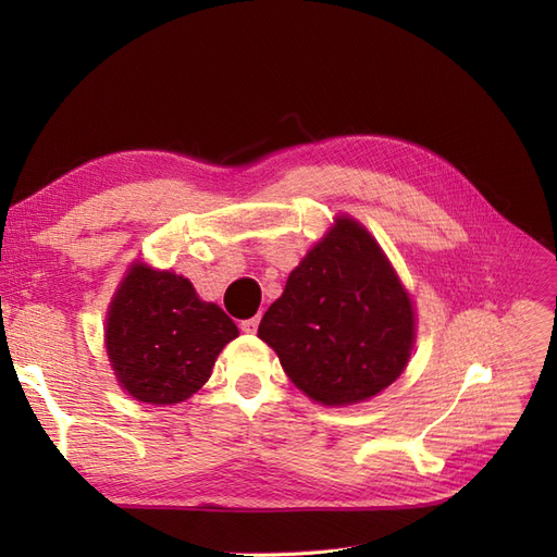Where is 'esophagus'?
<instances>
[{
    "mask_svg": "<svg viewBox=\"0 0 557 557\" xmlns=\"http://www.w3.org/2000/svg\"><path fill=\"white\" fill-rule=\"evenodd\" d=\"M258 325H260V318L256 315V318H248V320H242V325H239V327H242L244 332H250V334H252V332H256V330H258Z\"/></svg>",
    "mask_w": 557,
    "mask_h": 557,
    "instance_id": "34e87169",
    "label": "esophagus"
}]
</instances>
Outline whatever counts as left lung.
Wrapping results in <instances>:
<instances>
[{
	"mask_svg": "<svg viewBox=\"0 0 557 557\" xmlns=\"http://www.w3.org/2000/svg\"><path fill=\"white\" fill-rule=\"evenodd\" d=\"M258 336L311 399L342 407L379 395L407 364L413 309L379 244L350 218L309 250Z\"/></svg>",
	"mask_w": 557,
	"mask_h": 557,
	"instance_id": "8db88e82",
	"label": "left lung"
}]
</instances>
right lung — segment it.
<instances>
[{
    "mask_svg": "<svg viewBox=\"0 0 557 557\" xmlns=\"http://www.w3.org/2000/svg\"><path fill=\"white\" fill-rule=\"evenodd\" d=\"M237 334L232 318L201 301L188 278L137 264L111 301L107 352L132 397L178 404L209 381L218 352Z\"/></svg>",
    "mask_w": 557,
    "mask_h": 557,
    "instance_id": "1",
    "label": "right lung"
}]
</instances>
